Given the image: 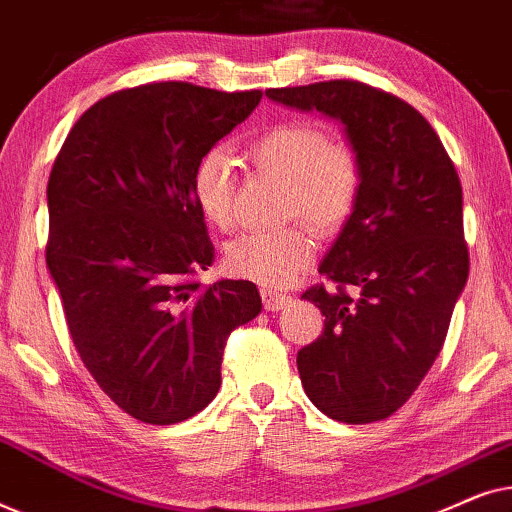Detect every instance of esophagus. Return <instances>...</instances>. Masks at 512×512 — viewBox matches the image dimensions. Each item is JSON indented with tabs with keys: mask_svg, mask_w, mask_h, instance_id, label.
<instances>
[{
	"mask_svg": "<svg viewBox=\"0 0 512 512\" xmlns=\"http://www.w3.org/2000/svg\"><path fill=\"white\" fill-rule=\"evenodd\" d=\"M261 298H263L265 310H270V312L284 310V307L291 303V296H289V293L275 291V289H270V286H263V289H261Z\"/></svg>",
	"mask_w": 512,
	"mask_h": 512,
	"instance_id": "1",
	"label": "esophagus"
}]
</instances>
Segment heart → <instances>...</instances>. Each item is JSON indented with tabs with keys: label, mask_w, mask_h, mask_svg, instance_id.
Masks as SVG:
<instances>
[{
	"label": "heart",
	"mask_w": 512,
	"mask_h": 512,
	"mask_svg": "<svg viewBox=\"0 0 512 512\" xmlns=\"http://www.w3.org/2000/svg\"><path fill=\"white\" fill-rule=\"evenodd\" d=\"M247 158L258 172L286 181L284 216L303 219L321 237L335 235L354 214L361 193V163L352 146L335 142L317 125L282 121L251 139ZM193 198L214 228L235 221L233 160L209 149L193 170ZM314 258V240L303 223L254 230L226 244L223 263L230 275L263 286H284Z\"/></svg>",
	"instance_id": "heart-1"
}]
</instances>
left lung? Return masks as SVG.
I'll list each match as a JSON object with an SVG mask.
<instances>
[{"label":"left lung","mask_w":512,"mask_h":512,"mask_svg":"<svg viewBox=\"0 0 512 512\" xmlns=\"http://www.w3.org/2000/svg\"><path fill=\"white\" fill-rule=\"evenodd\" d=\"M265 95L338 118L359 156V202L319 265L333 286L303 293L324 331L296 361L324 415L380 422L429 373L468 279L459 174L431 123L387 90L335 79Z\"/></svg>","instance_id":"8db88e82"}]
</instances>
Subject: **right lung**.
I'll return each mask as SVG.
<instances>
[{
    "label": "right lung",
    "instance_id": "add662e5",
    "mask_svg": "<svg viewBox=\"0 0 512 512\" xmlns=\"http://www.w3.org/2000/svg\"><path fill=\"white\" fill-rule=\"evenodd\" d=\"M261 90L142 83L74 123L48 177L46 265L83 366L123 412L177 424L221 387L228 335L261 312L254 282L202 286L214 261L193 170Z\"/></svg>",
    "mask_w": 512,
    "mask_h": 512
}]
</instances>
